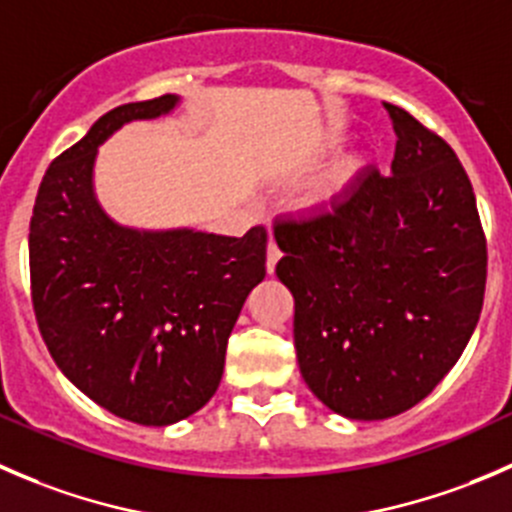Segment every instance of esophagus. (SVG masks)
Wrapping results in <instances>:
<instances>
[{"label":"esophagus","instance_id":"34e87169","mask_svg":"<svg viewBox=\"0 0 512 512\" xmlns=\"http://www.w3.org/2000/svg\"><path fill=\"white\" fill-rule=\"evenodd\" d=\"M280 257H282V250L277 247V242L270 237V242H267V272H270V275L275 272V265L280 262Z\"/></svg>","mask_w":512,"mask_h":512}]
</instances>
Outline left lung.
Here are the masks:
<instances>
[{
	"label": "left lung",
	"instance_id": "left-lung-1",
	"mask_svg": "<svg viewBox=\"0 0 512 512\" xmlns=\"http://www.w3.org/2000/svg\"><path fill=\"white\" fill-rule=\"evenodd\" d=\"M391 173L369 168L327 210L277 220L299 371L324 406L379 421L426 399L483 309L488 247L453 148L384 103Z\"/></svg>",
	"mask_w": 512,
	"mask_h": 512
}]
</instances>
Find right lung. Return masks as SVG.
Returning <instances> with one entry per match:
<instances>
[{"label":"right lung","mask_w":512,"mask_h":512,"mask_svg":"<svg viewBox=\"0 0 512 512\" xmlns=\"http://www.w3.org/2000/svg\"><path fill=\"white\" fill-rule=\"evenodd\" d=\"M175 103L165 94L103 113L49 165L29 223L32 304L51 359L91 401L141 426H168L213 399L242 304L265 280L262 225L242 237L138 232L98 208L96 148Z\"/></svg>","instance_id":"right-lung-1"}]
</instances>
